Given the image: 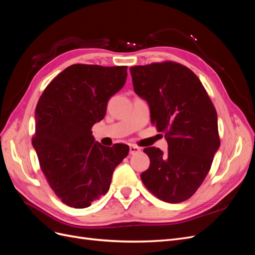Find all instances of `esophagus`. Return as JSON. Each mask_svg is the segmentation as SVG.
Here are the masks:
<instances>
[{
	"label": "esophagus",
	"instance_id": "1",
	"mask_svg": "<svg viewBox=\"0 0 255 255\" xmlns=\"http://www.w3.org/2000/svg\"><path fill=\"white\" fill-rule=\"evenodd\" d=\"M140 151H141V149L139 148V146L134 145V144L129 145V153H130V154H136V153L140 152Z\"/></svg>",
	"mask_w": 255,
	"mask_h": 255
}]
</instances>
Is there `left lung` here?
Here are the masks:
<instances>
[{"mask_svg": "<svg viewBox=\"0 0 255 255\" xmlns=\"http://www.w3.org/2000/svg\"><path fill=\"white\" fill-rule=\"evenodd\" d=\"M134 91L150 106L151 122L165 134L168 152L155 146L140 174L144 186L168 203L189 199L201 186L220 145L217 112L202 83L174 61L129 68Z\"/></svg>", "mask_w": 255, "mask_h": 255, "instance_id": "8db88e82", "label": "left lung"}]
</instances>
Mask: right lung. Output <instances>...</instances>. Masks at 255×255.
Wrapping results in <instances>:
<instances>
[{"label":"right lung","mask_w":255,"mask_h":255,"mask_svg":"<svg viewBox=\"0 0 255 255\" xmlns=\"http://www.w3.org/2000/svg\"><path fill=\"white\" fill-rule=\"evenodd\" d=\"M127 69L72 65L37 103L33 146L50 187L68 206L88 207L105 195L115 168L128 156V145L104 146L91 130L104 118L111 97L125 86Z\"/></svg>","instance_id":"add662e5"}]
</instances>
